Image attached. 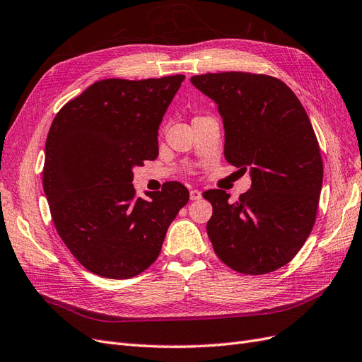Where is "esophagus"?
<instances>
[{
    "mask_svg": "<svg viewBox=\"0 0 362 362\" xmlns=\"http://www.w3.org/2000/svg\"><path fill=\"white\" fill-rule=\"evenodd\" d=\"M189 198H191L192 202L200 200V198H202V192L198 191V189H191V191H189Z\"/></svg>",
    "mask_w": 362,
    "mask_h": 362,
    "instance_id": "34e87169",
    "label": "esophagus"
}]
</instances>
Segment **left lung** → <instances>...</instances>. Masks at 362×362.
Segmentation results:
<instances>
[{"instance_id": "8db88e82", "label": "left lung", "mask_w": 362, "mask_h": 362, "mask_svg": "<svg viewBox=\"0 0 362 362\" xmlns=\"http://www.w3.org/2000/svg\"><path fill=\"white\" fill-rule=\"evenodd\" d=\"M191 83L218 103L227 162L251 170V189L238 202L228 203L223 189L203 194L214 207V251L239 274L274 272L295 257L316 223L323 160L307 111L271 75L204 74Z\"/></svg>"}]
</instances>
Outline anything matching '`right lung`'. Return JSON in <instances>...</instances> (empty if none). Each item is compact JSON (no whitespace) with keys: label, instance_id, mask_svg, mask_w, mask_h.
I'll list each match as a JSON object with an SVG mask.
<instances>
[{"label":"right lung","instance_id":"obj_1","mask_svg":"<svg viewBox=\"0 0 362 362\" xmlns=\"http://www.w3.org/2000/svg\"><path fill=\"white\" fill-rule=\"evenodd\" d=\"M185 75L98 81L57 112L45 146L43 189L74 257L103 278L144 272L189 192L179 182L138 197L134 167L159 155L158 129Z\"/></svg>","mask_w":362,"mask_h":362}]
</instances>
